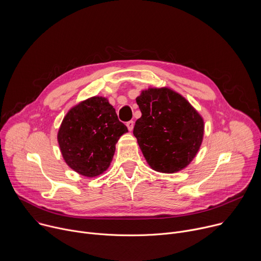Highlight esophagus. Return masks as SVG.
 <instances>
[{
	"label": "esophagus",
	"mask_w": 261,
	"mask_h": 261,
	"mask_svg": "<svg viewBox=\"0 0 261 261\" xmlns=\"http://www.w3.org/2000/svg\"><path fill=\"white\" fill-rule=\"evenodd\" d=\"M126 126L128 127L129 131H132L133 130V127H134V122L133 121H129L126 123Z\"/></svg>",
	"instance_id": "34e87169"
}]
</instances>
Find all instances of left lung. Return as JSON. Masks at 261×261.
<instances>
[{"instance_id": "8db88e82", "label": "left lung", "mask_w": 261, "mask_h": 261, "mask_svg": "<svg viewBox=\"0 0 261 261\" xmlns=\"http://www.w3.org/2000/svg\"><path fill=\"white\" fill-rule=\"evenodd\" d=\"M141 117L133 134L154 170L173 173L194 159L203 138L204 123L196 109L168 88H150L136 98Z\"/></svg>"}]
</instances>
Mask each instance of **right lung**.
<instances>
[{
  "label": "right lung",
  "instance_id": "obj_1",
  "mask_svg": "<svg viewBox=\"0 0 261 261\" xmlns=\"http://www.w3.org/2000/svg\"><path fill=\"white\" fill-rule=\"evenodd\" d=\"M128 132L116 109L104 97L89 98L65 116L58 132L63 158L74 171L88 177L103 173L115 155L116 143Z\"/></svg>",
  "mask_w": 261,
  "mask_h": 261
}]
</instances>
